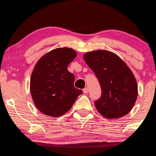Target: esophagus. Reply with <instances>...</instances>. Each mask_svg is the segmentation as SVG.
<instances>
[{
  "label": "esophagus",
  "instance_id": "1",
  "mask_svg": "<svg viewBox=\"0 0 156 156\" xmlns=\"http://www.w3.org/2000/svg\"><path fill=\"white\" fill-rule=\"evenodd\" d=\"M83 93L87 94L88 92V88H85L83 90Z\"/></svg>",
  "mask_w": 156,
  "mask_h": 156
}]
</instances>
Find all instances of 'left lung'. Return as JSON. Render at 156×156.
Segmentation results:
<instances>
[{
    "label": "left lung",
    "mask_w": 156,
    "mask_h": 156,
    "mask_svg": "<svg viewBox=\"0 0 156 156\" xmlns=\"http://www.w3.org/2000/svg\"><path fill=\"white\" fill-rule=\"evenodd\" d=\"M83 58L101 88V97L94 102L98 112L108 119L129 113L137 99L138 86L127 64L116 54L105 50L88 52Z\"/></svg>",
    "instance_id": "left-lung-1"
}]
</instances>
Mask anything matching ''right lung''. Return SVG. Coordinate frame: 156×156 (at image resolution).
I'll return each mask as SVG.
<instances>
[{"label": "right lung", "instance_id": "1", "mask_svg": "<svg viewBox=\"0 0 156 156\" xmlns=\"http://www.w3.org/2000/svg\"><path fill=\"white\" fill-rule=\"evenodd\" d=\"M76 56L72 48H58L41 57L33 70L30 90L35 106L47 116L57 117L72 108L82 90L74 87L75 76L67 70Z\"/></svg>", "mask_w": 156, "mask_h": 156}]
</instances>
